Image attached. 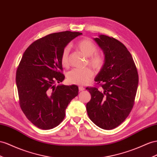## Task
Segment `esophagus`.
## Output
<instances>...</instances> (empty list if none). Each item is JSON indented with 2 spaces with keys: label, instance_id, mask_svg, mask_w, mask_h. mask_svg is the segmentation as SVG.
<instances>
[{
  "label": "esophagus",
  "instance_id": "1",
  "mask_svg": "<svg viewBox=\"0 0 157 157\" xmlns=\"http://www.w3.org/2000/svg\"><path fill=\"white\" fill-rule=\"evenodd\" d=\"M84 90H85V88H84L83 87H82V86H79V91H83Z\"/></svg>",
  "mask_w": 157,
  "mask_h": 157
}]
</instances>
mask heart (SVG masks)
<instances>
[{
  "mask_svg": "<svg viewBox=\"0 0 157 157\" xmlns=\"http://www.w3.org/2000/svg\"><path fill=\"white\" fill-rule=\"evenodd\" d=\"M75 47L88 57L87 62L90 65L96 70H101L104 65L103 56L98 52V47L89 39L80 40L75 44ZM69 48L66 47L63 50L60 61L63 67L69 66ZM94 75V71L90 67L83 69L75 68L67 74L68 82L77 85H85L89 82Z\"/></svg>",
  "mask_w": 157,
  "mask_h": 157,
  "instance_id": "obj_1",
  "label": "heart"
}]
</instances>
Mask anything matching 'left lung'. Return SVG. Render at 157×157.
I'll use <instances>...</instances> for the list:
<instances>
[{
	"instance_id": "left-lung-1",
	"label": "left lung",
	"mask_w": 157,
	"mask_h": 157,
	"mask_svg": "<svg viewBox=\"0 0 157 157\" xmlns=\"http://www.w3.org/2000/svg\"><path fill=\"white\" fill-rule=\"evenodd\" d=\"M105 55V62L95 78L101 88L86 87L91 98L86 109L90 119L105 130L121 124L134 105L139 75L132 56L123 44L113 37L94 38Z\"/></svg>"
}]
</instances>
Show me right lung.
I'll return each mask as SVG.
<instances>
[{
	"label": "right lung",
	"instance_id": "1",
	"mask_svg": "<svg viewBox=\"0 0 157 157\" xmlns=\"http://www.w3.org/2000/svg\"><path fill=\"white\" fill-rule=\"evenodd\" d=\"M82 33L65 31L36 40L24 52L16 74L20 106L27 119L39 128L51 129L63 120L68 104L78 95L75 85L62 82L60 61L63 50Z\"/></svg>",
	"mask_w": 157,
	"mask_h": 157
}]
</instances>
